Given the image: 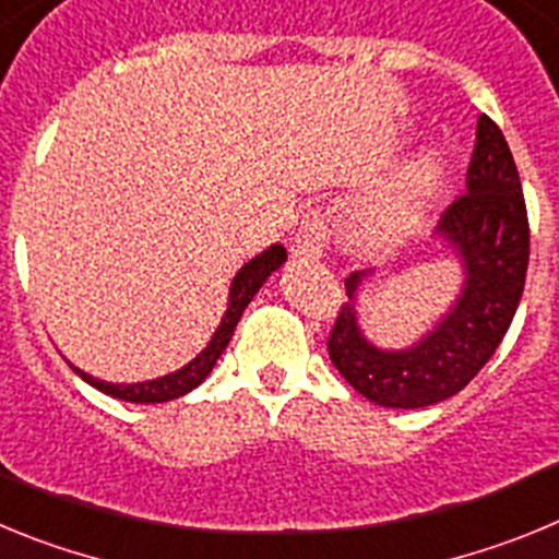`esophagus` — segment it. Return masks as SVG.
I'll list each match as a JSON object with an SVG mask.
<instances>
[{"label":"esophagus","mask_w":559,"mask_h":559,"mask_svg":"<svg viewBox=\"0 0 559 559\" xmlns=\"http://www.w3.org/2000/svg\"><path fill=\"white\" fill-rule=\"evenodd\" d=\"M328 246V221H324L322 210H310L302 218L299 229H296L294 240H290V251L305 260H316L324 254Z\"/></svg>","instance_id":"esophagus-1"}]
</instances>
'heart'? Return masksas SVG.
Masks as SVG:
<instances>
[{"instance_id":"1","label":"heart","mask_w":559,"mask_h":559,"mask_svg":"<svg viewBox=\"0 0 559 559\" xmlns=\"http://www.w3.org/2000/svg\"><path fill=\"white\" fill-rule=\"evenodd\" d=\"M437 187V165L428 159L414 162V165L406 167V173L394 181V187L389 190L386 199L380 201V204H374V210L369 212V229L380 237H389L414 226L419 215H423V210L428 206V201L433 199Z\"/></svg>"}]
</instances>
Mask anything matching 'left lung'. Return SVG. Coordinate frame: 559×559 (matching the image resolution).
I'll return each instance as SVG.
<instances>
[{"label":"left lung","mask_w":559,"mask_h":559,"mask_svg":"<svg viewBox=\"0 0 559 559\" xmlns=\"http://www.w3.org/2000/svg\"><path fill=\"white\" fill-rule=\"evenodd\" d=\"M439 231L462 254L467 283L456 308L406 353H383L355 328L353 305H341L328 353L341 378L386 408H423L462 392L507 335L530 265V218L512 151L501 128L481 114L467 167V190L442 212ZM360 274L347 280V294Z\"/></svg>","instance_id":"left-lung-1"}]
</instances>
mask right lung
<instances>
[{
	"instance_id": "1",
	"label": "right lung",
	"mask_w": 559,
	"mask_h": 559,
	"mask_svg": "<svg viewBox=\"0 0 559 559\" xmlns=\"http://www.w3.org/2000/svg\"><path fill=\"white\" fill-rule=\"evenodd\" d=\"M285 257H288L285 254V246H271V249H265L263 254L254 257L251 263H246L243 269L237 271L235 283H231V294H229V310H226V316L221 319V328L215 330V335H212L210 347H206L199 358L190 360L185 369H179V372L165 374V378H156V380H147V383H106V380H97L92 378V374L81 372L78 367L72 369H75V372L81 374L86 383H92L95 389H100V392L111 394V397L117 400H128V403H165V400H176L181 397V394L192 392L199 383H204L206 374H210L212 367H215V360H218L221 353L226 349L237 322H240V316H243V310L249 308L251 296H254L257 290H260V285L269 280L271 271H276L285 263Z\"/></svg>"
}]
</instances>
